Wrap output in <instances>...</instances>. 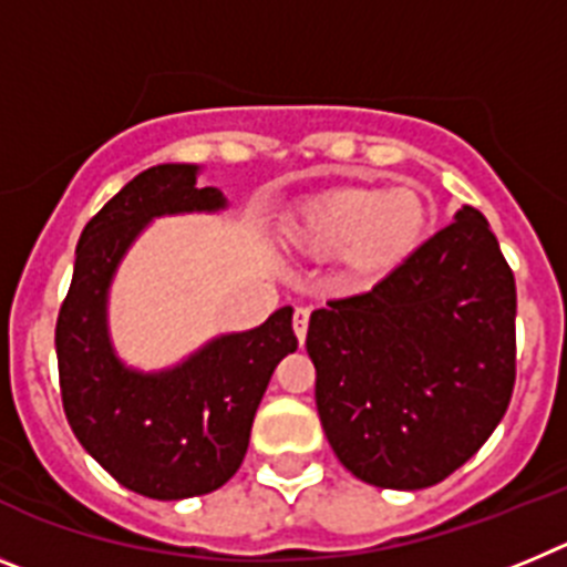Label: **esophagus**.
I'll use <instances>...</instances> for the list:
<instances>
[{
  "label": "esophagus",
  "instance_id": "1",
  "mask_svg": "<svg viewBox=\"0 0 567 567\" xmlns=\"http://www.w3.org/2000/svg\"><path fill=\"white\" fill-rule=\"evenodd\" d=\"M292 329H295V338L303 343V340H307V329H309V309H298V312H295Z\"/></svg>",
  "mask_w": 567,
  "mask_h": 567
}]
</instances>
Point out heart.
<instances>
[{
  "mask_svg": "<svg viewBox=\"0 0 567 567\" xmlns=\"http://www.w3.org/2000/svg\"><path fill=\"white\" fill-rule=\"evenodd\" d=\"M429 224L432 204L420 187L343 184L289 209L280 240L303 258L338 255L343 272L352 278L380 280L423 247Z\"/></svg>",
  "mask_w": 567,
  "mask_h": 567,
  "instance_id": "b5f03b06",
  "label": "heart"
}]
</instances>
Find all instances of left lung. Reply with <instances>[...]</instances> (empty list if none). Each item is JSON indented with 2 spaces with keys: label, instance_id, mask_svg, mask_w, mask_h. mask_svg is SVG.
<instances>
[{
  "label": "left lung",
  "instance_id": "8db88e82",
  "mask_svg": "<svg viewBox=\"0 0 567 567\" xmlns=\"http://www.w3.org/2000/svg\"><path fill=\"white\" fill-rule=\"evenodd\" d=\"M514 272L474 207L372 292L315 309V403L340 463L378 488L417 491L474 457L514 392Z\"/></svg>",
  "mask_w": 567,
  "mask_h": 567
}]
</instances>
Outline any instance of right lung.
<instances>
[{"mask_svg":"<svg viewBox=\"0 0 567 567\" xmlns=\"http://www.w3.org/2000/svg\"><path fill=\"white\" fill-rule=\"evenodd\" d=\"M198 164L144 169L90 218L56 320L70 429L110 477L150 499L198 497L233 477L275 365L298 349L292 307H280L260 327L218 334L162 372L115 354L110 284L135 238L162 215L227 209L221 189L198 187Z\"/></svg>","mask_w":567,"mask_h":567,"instance_id":"obj_1","label":"right lung"}]
</instances>
